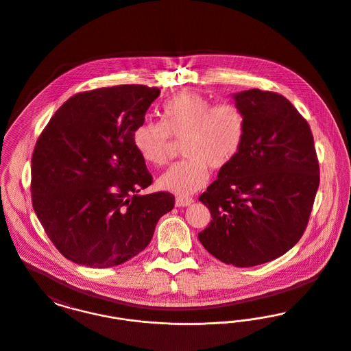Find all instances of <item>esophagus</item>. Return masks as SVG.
I'll return each instance as SVG.
<instances>
[{
    "label": "esophagus",
    "mask_w": 351,
    "mask_h": 351,
    "mask_svg": "<svg viewBox=\"0 0 351 351\" xmlns=\"http://www.w3.org/2000/svg\"><path fill=\"white\" fill-rule=\"evenodd\" d=\"M192 202H193V200H192L191 197H176L175 205H176L178 208H180V206H188V205H191Z\"/></svg>",
    "instance_id": "34e87169"
}]
</instances>
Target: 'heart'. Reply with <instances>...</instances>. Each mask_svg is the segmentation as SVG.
<instances>
[{
    "mask_svg": "<svg viewBox=\"0 0 351 351\" xmlns=\"http://www.w3.org/2000/svg\"><path fill=\"white\" fill-rule=\"evenodd\" d=\"M245 118L230 101L215 102L195 90H185L168 99L162 121H143L133 133L141 159L151 167L165 166L171 138L183 139L182 155L159 179L158 186L178 196H189L209 180V167H228L241 150Z\"/></svg>",
    "mask_w": 351,
    "mask_h": 351,
    "instance_id": "obj_1",
    "label": "heart"
}]
</instances>
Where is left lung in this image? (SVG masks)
Masks as SVG:
<instances>
[{
  "mask_svg": "<svg viewBox=\"0 0 351 351\" xmlns=\"http://www.w3.org/2000/svg\"><path fill=\"white\" fill-rule=\"evenodd\" d=\"M234 100L245 118L243 142L199 197L212 216L199 239L221 262L252 267L279 258L300 241L319 166L306 119L284 96L250 89Z\"/></svg>",
  "mask_w": 351,
  "mask_h": 351,
  "instance_id": "8db88e82",
  "label": "left lung"
}]
</instances>
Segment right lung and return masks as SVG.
Listing matches in <instances>:
<instances>
[{
    "label": "right lung",
    "instance_id": "right-lung-1",
    "mask_svg": "<svg viewBox=\"0 0 351 351\" xmlns=\"http://www.w3.org/2000/svg\"><path fill=\"white\" fill-rule=\"evenodd\" d=\"M160 93L125 84L69 97L39 135L32 158L34 210L53 246L88 267L118 266L145 250L169 192L152 183L133 143L135 128Z\"/></svg>",
    "mask_w": 351,
    "mask_h": 351
}]
</instances>
